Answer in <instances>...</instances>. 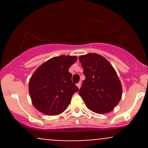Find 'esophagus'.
Returning a JSON list of instances; mask_svg holds the SVG:
<instances>
[{"instance_id": "34e87169", "label": "esophagus", "mask_w": 148, "mask_h": 148, "mask_svg": "<svg viewBox=\"0 0 148 148\" xmlns=\"http://www.w3.org/2000/svg\"><path fill=\"white\" fill-rule=\"evenodd\" d=\"M81 83H78V84H76V86H77V87L79 88V89H80V88H81Z\"/></svg>"}]
</instances>
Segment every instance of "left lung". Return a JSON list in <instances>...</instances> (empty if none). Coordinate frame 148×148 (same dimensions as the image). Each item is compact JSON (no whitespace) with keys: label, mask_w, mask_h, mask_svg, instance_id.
I'll return each instance as SVG.
<instances>
[{"label":"left lung","mask_w":148,"mask_h":148,"mask_svg":"<svg viewBox=\"0 0 148 148\" xmlns=\"http://www.w3.org/2000/svg\"><path fill=\"white\" fill-rule=\"evenodd\" d=\"M79 59L86 76L79 95L90 111L98 114L109 113L118 105L123 95L116 71L97 53L80 56Z\"/></svg>","instance_id":"left-lung-1"}]
</instances>
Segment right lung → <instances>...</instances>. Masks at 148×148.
I'll return each instance as SVG.
<instances>
[{"instance_id":"1","label":"right lung","mask_w":148,"mask_h":148,"mask_svg":"<svg viewBox=\"0 0 148 148\" xmlns=\"http://www.w3.org/2000/svg\"><path fill=\"white\" fill-rule=\"evenodd\" d=\"M76 60L75 56L53 57L35 71L28 90L32 103L37 111L47 115H57L67 109L72 95L79 91L69 72Z\"/></svg>"}]
</instances>
